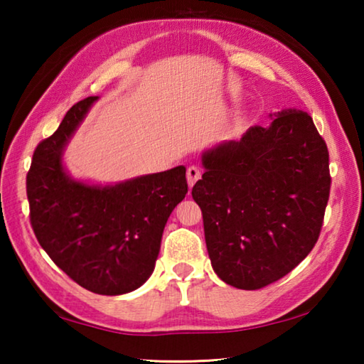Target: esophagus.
<instances>
[{"mask_svg":"<svg viewBox=\"0 0 364 364\" xmlns=\"http://www.w3.org/2000/svg\"><path fill=\"white\" fill-rule=\"evenodd\" d=\"M186 176H188V184L189 188H193L196 181L199 180L200 178V170L196 167V165H191V167H188V171H186Z\"/></svg>","mask_w":364,"mask_h":364,"instance_id":"34e87169","label":"esophagus"}]
</instances>
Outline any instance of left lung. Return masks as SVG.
<instances>
[{
	"instance_id": "left-lung-1",
	"label": "left lung",
	"mask_w": 364,
	"mask_h": 364,
	"mask_svg": "<svg viewBox=\"0 0 364 364\" xmlns=\"http://www.w3.org/2000/svg\"><path fill=\"white\" fill-rule=\"evenodd\" d=\"M269 117L202 154L205 173L193 188L213 271L244 291L281 279L310 254L329 199V152L311 117Z\"/></svg>"
}]
</instances>
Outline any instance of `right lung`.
<instances>
[{
  "label": "right lung",
  "mask_w": 364,
  "mask_h": 364,
  "mask_svg": "<svg viewBox=\"0 0 364 364\" xmlns=\"http://www.w3.org/2000/svg\"><path fill=\"white\" fill-rule=\"evenodd\" d=\"M97 96L72 106L56 132L36 146L27 173L30 223L51 260L88 291L122 295L152 274L164 228L188 193L180 165L115 184L67 173L63 156Z\"/></svg>",
  "instance_id": "obj_1"
}]
</instances>
